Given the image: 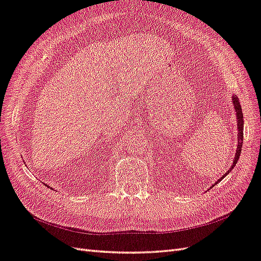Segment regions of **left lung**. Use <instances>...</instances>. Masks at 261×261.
<instances>
[{"instance_id":"1","label":"left lung","mask_w":261,"mask_h":261,"mask_svg":"<svg viewBox=\"0 0 261 261\" xmlns=\"http://www.w3.org/2000/svg\"><path fill=\"white\" fill-rule=\"evenodd\" d=\"M232 103H233V106H234V111H236V115H237V128H238V145H237V150H236V155H234V158H233V162H232V165L230 166L229 170L227 171V173L220 177V178L215 182V185L217 182H219L221 179H224V177H226V175L229 174V171H231V169L236 166V164L239 160V156L241 154V147H243V141H244V115H243V111H241V106H240V103H239V99L238 97H234L232 96ZM214 186V185H213Z\"/></svg>"}]
</instances>
